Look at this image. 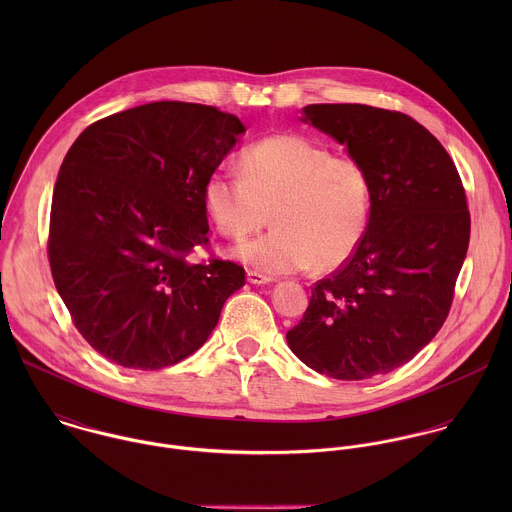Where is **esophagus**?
<instances>
[{
    "mask_svg": "<svg viewBox=\"0 0 512 512\" xmlns=\"http://www.w3.org/2000/svg\"><path fill=\"white\" fill-rule=\"evenodd\" d=\"M246 278H248V282L254 284V286H264V284L274 282V278H270V276H266V274H260V272H252V270L246 274Z\"/></svg>",
    "mask_w": 512,
    "mask_h": 512,
    "instance_id": "34e87169",
    "label": "esophagus"
}]
</instances>
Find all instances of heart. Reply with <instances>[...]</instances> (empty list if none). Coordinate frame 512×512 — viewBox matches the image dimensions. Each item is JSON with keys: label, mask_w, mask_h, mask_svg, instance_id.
Returning a JSON list of instances; mask_svg holds the SVG:
<instances>
[{"label": "heart", "mask_w": 512, "mask_h": 512, "mask_svg": "<svg viewBox=\"0 0 512 512\" xmlns=\"http://www.w3.org/2000/svg\"><path fill=\"white\" fill-rule=\"evenodd\" d=\"M240 175L213 173L205 209L222 236L240 240L268 222L274 228L234 248L264 274L339 268L357 248L368 215L365 169L305 136H270L240 157Z\"/></svg>", "instance_id": "obj_1"}]
</instances>
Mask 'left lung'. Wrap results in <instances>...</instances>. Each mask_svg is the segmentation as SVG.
I'll return each mask as SVG.
<instances>
[{"instance_id":"1","label":"left lung","mask_w":512,"mask_h":512,"mask_svg":"<svg viewBox=\"0 0 512 512\" xmlns=\"http://www.w3.org/2000/svg\"><path fill=\"white\" fill-rule=\"evenodd\" d=\"M301 112L365 169L370 215L286 337L319 374L365 380L414 359L447 319L469 246L467 197L445 147L410 116L366 104Z\"/></svg>"}]
</instances>
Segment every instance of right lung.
I'll return each mask as SVG.
<instances>
[{"mask_svg":"<svg viewBox=\"0 0 512 512\" xmlns=\"http://www.w3.org/2000/svg\"><path fill=\"white\" fill-rule=\"evenodd\" d=\"M244 124L215 106L151 102L90 124L61 165L49 264L74 327L104 359L157 370L217 327L244 268L211 256L203 189Z\"/></svg>","mask_w":512,"mask_h":512,"instance_id":"add662e5","label":"right lung"}]
</instances>
